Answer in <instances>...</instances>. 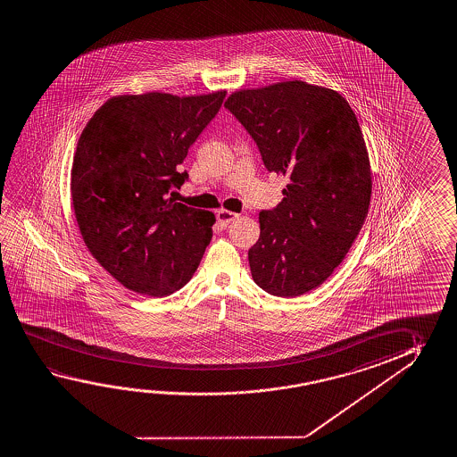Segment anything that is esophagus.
<instances>
[{"label":"esophagus","mask_w":457,"mask_h":457,"mask_svg":"<svg viewBox=\"0 0 457 457\" xmlns=\"http://www.w3.org/2000/svg\"><path fill=\"white\" fill-rule=\"evenodd\" d=\"M237 218H239V215L234 213V212H229V210H218L217 212L218 225L228 226Z\"/></svg>","instance_id":"34e87169"}]
</instances>
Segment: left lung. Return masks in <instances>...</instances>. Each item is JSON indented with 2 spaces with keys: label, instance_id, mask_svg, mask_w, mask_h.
I'll list each match as a JSON object with an SVG mask.
<instances>
[{
  "label": "left lung",
  "instance_id": "1",
  "mask_svg": "<svg viewBox=\"0 0 457 457\" xmlns=\"http://www.w3.org/2000/svg\"><path fill=\"white\" fill-rule=\"evenodd\" d=\"M226 110L253 138L264 167L290 183L260 212L248 250L254 284L280 298L311 292L345 260L367 218L371 172L359 120L341 94L304 81L234 92Z\"/></svg>",
  "mask_w": 457,
  "mask_h": 457
}]
</instances>
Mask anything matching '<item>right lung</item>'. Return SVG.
Masks as SVG:
<instances>
[{"label":"right lung","mask_w":457,"mask_h":457,"mask_svg":"<svg viewBox=\"0 0 457 457\" xmlns=\"http://www.w3.org/2000/svg\"><path fill=\"white\" fill-rule=\"evenodd\" d=\"M225 97V90L112 97L78 140L71 167L76 221L92 256L132 292L169 296L203 260L215 215L169 195L187 180L180 165Z\"/></svg>","instance_id":"right-lung-1"}]
</instances>
